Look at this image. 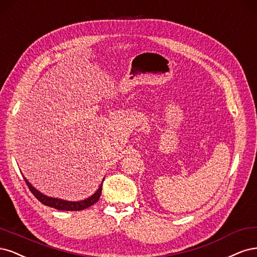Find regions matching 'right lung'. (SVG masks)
Masks as SVG:
<instances>
[{
  "label": "right lung",
  "instance_id": "right-lung-1",
  "mask_svg": "<svg viewBox=\"0 0 257 257\" xmlns=\"http://www.w3.org/2000/svg\"><path fill=\"white\" fill-rule=\"evenodd\" d=\"M23 176V175H22ZM24 180H26V183L29 187V189L31 190V192L34 194V196L37 198L39 202L43 203L46 206L49 207H52L54 209L57 210H66V211H77V210H83L88 208L92 205H94L95 203L98 202L99 197H100L101 194V190H102V183L101 185L99 186V188L97 189V191L93 194L90 195L89 197L85 198L83 201H78V202H71V201H66V200H62V198H57V197H51V196H48L44 193H41L40 191L33 187V185L31 183H29V180L23 176Z\"/></svg>",
  "mask_w": 257,
  "mask_h": 257
}]
</instances>
